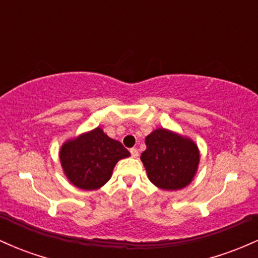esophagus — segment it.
Returning a JSON list of instances; mask_svg holds the SVG:
<instances>
[{
	"instance_id": "34e87169",
	"label": "esophagus",
	"mask_w": 258,
	"mask_h": 258,
	"mask_svg": "<svg viewBox=\"0 0 258 258\" xmlns=\"http://www.w3.org/2000/svg\"><path fill=\"white\" fill-rule=\"evenodd\" d=\"M130 152H131L132 158H138V149H136V148H132Z\"/></svg>"
}]
</instances>
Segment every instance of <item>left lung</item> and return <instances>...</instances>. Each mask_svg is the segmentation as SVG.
<instances>
[{
  "instance_id": "left-lung-1",
  "label": "left lung",
  "mask_w": 258,
  "mask_h": 258,
  "mask_svg": "<svg viewBox=\"0 0 258 258\" xmlns=\"http://www.w3.org/2000/svg\"><path fill=\"white\" fill-rule=\"evenodd\" d=\"M146 144L141 160L154 185L179 190L193 182L200 162V150L193 139L161 127L147 136Z\"/></svg>"
}]
</instances>
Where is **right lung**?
I'll list each match as a JSON object with an SVG mask.
<instances>
[{"mask_svg":"<svg viewBox=\"0 0 258 258\" xmlns=\"http://www.w3.org/2000/svg\"><path fill=\"white\" fill-rule=\"evenodd\" d=\"M131 156L119 141L96 127L61 144L59 160L68 180L82 190H96L111 178L121 159Z\"/></svg>","mask_w":258,"mask_h":258,"instance_id":"add662e5","label":"right lung"}]
</instances>
